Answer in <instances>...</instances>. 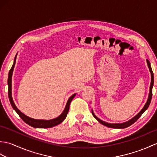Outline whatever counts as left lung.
Returning a JSON list of instances; mask_svg holds the SVG:
<instances>
[{
  "label": "left lung",
  "mask_w": 157,
  "mask_h": 157,
  "mask_svg": "<svg viewBox=\"0 0 157 157\" xmlns=\"http://www.w3.org/2000/svg\"><path fill=\"white\" fill-rule=\"evenodd\" d=\"M146 61H147V64H148V67L149 68L150 70V72L151 73V86H150V92H149V95H148V98L147 100V102L145 104V105L144 106V107L140 111L137 115L136 116H134V117L132 119H131L129 121L124 122V123H106L105 121H102L101 119H100L99 118H98L97 117H96L94 112L93 111H92V115L94 116V117L97 120L98 122H100L103 125L108 127V128H119V129H123V128H128V127L132 125L133 123H134L140 117L141 115L143 114V113H144V111H146V109L148 108V106L150 105V103H151V99H152V87H153V84H154V74H153V72H152V70L151 68V63H150L149 61L147 59L146 60Z\"/></svg>",
  "instance_id": "obj_1"
}]
</instances>
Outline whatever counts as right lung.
Listing matches in <instances>:
<instances>
[{"mask_svg": "<svg viewBox=\"0 0 157 157\" xmlns=\"http://www.w3.org/2000/svg\"><path fill=\"white\" fill-rule=\"evenodd\" d=\"M17 55H15V57L14 59V63L12 65L11 69H10V71L9 72V77H8V86H9V90H8V95H9V98L10 102H11V105L12 106V107L13 109L17 112V113L19 115L20 117L21 118L23 121L25 123H27L29 125H30L33 128H52V127H54L55 125H57L60 123H62L63 121H64L65 119L66 118L69 109V106H70V103H71V101L73 98L75 97V96L76 94H73L71 97L69 98L67 101V105L65 106V108L64 109V111H63L55 119H52L51 120H41V119H32L29 117L26 116L25 115L23 114V113H21L19 110L17 108V106H15L14 102H13V100L12 98V90H11V83H12V75H13V69H14V67L15 65V62H16V57H17Z\"/></svg>", "mask_w": 157, "mask_h": 157, "instance_id": "add662e5", "label": "right lung"}]
</instances>
